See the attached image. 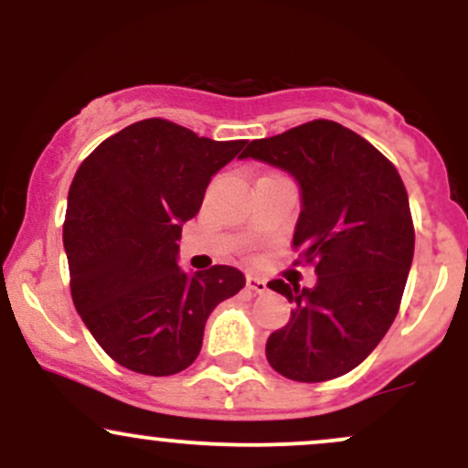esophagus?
I'll use <instances>...</instances> for the list:
<instances>
[{"instance_id": "1", "label": "esophagus", "mask_w": 468, "mask_h": 468, "mask_svg": "<svg viewBox=\"0 0 468 468\" xmlns=\"http://www.w3.org/2000/svg\"><path fill=\"white\" fill-rule=\"evenodd\" d=\"M246 286H249L250 290H255V292H260V294L268 292V282H266V279L257 277V275H246Z\"/></svg>"}]
</instances>
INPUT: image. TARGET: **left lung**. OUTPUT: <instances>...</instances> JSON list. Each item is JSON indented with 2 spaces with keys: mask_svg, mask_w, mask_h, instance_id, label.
Returning a JSON list of instances; mask_svg holds the SVG:
<instances>
[{
  "mask_svg": "<svg viewBox=\"0 0 468 468\" xmlns=\"http://www.w3.org/2000/svg\"><path fill=\"white\" fill-rule=\"evenodd\" d=\"M239 158L297 180L292 246L316 272L314 288L268 283L292 303L288 324L268 336V363L299 383L352 372L394 324L411 268L413 222L399 171L374 144L325 118L252 141Z\"/></svg>",
  "mask_w": 468,
  "mask_h": 468,
  "instance_id": "1",
  "label": "left lung"
}]
</instances>
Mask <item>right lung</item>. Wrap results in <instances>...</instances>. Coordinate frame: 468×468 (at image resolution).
Here are the masks:
<instances>
[{"instance_id": "obj_1", "label": "right lung", "mask_w": 468, "mask_h": 468, "mask_svg": "<svg viewBox=\"0 0 468 468\" xmlns=\"http://www.w3.org/2000/svg\"><path fill=\"white\" fill-rule=\"evenodd\" d=\"M246 141H211L165 118L125 127L79 166L63 246L77 313L118 365L171 376L196 361L208 314L246 279L233 266L185 272L182 224Z\"/></svg>"}]
</instances>
